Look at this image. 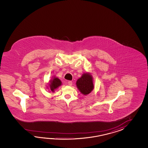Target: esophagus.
<instances>
[{
    "label": "esophagus",
    "mask_w": 148,
    "mask_h": 148,
    "mask_svg": "<svg viewBox=\"0 0 148 148\" xmlns=\"http://www.w3.org/2000/svg\"><path fill=\"white\" fill-rule=\"evenodd\" d=\"M68 85H69V86H71V85H73V82H71V81H68Z\"/></svg>",
    "instance_id": "1"
}]
</instances>
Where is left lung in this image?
I'll use <instances>...</instances> for the list:
<instances>
[{"label": "left lung", "instance_id": "obj_1", "mask_svg": "<svg viewBox=\"0 0 148 148\" xmlns=\"http://www.w3.org/2000/svg\"><path fill=\"white\" fill-rule=\"evenodd\" d=\"M79 90L84 95H88L94 89L92 78L90 75L84 73L76 82Z\"/></svg>", "mask_w": 148, "mask_h": 148}]
</instances>
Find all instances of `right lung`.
<instances>
[{"mask_svg": "<svg viewBox=\"0 0 148 148\" xmlns=\"http://www.w3.org/2000/svg\"><path fill=\"white\" fill-rule=\"evenodd\" d=\"M61 85V82L60 81V79L58 78H55L51 82V84H50V87L51 91H53L55 89L58 88Z\"/></svg>", "mask_w": 148, "mask_h": 148, "instance_id": "add662e5", "label": "right lung"}]
</instances>
